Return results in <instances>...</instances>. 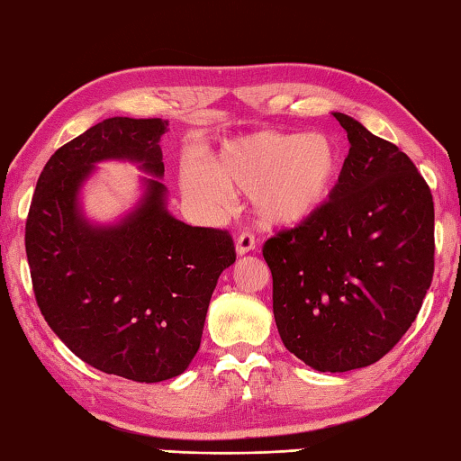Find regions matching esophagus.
Listing matches in <instances>:
<instances>
[{
  "mask_svg": "<svg viewBox=\"0 0 461 461\" xmlns=\"http://www.w3.org/2000/svg\"><path fill=\"white\" fill-rule=\"evenodd\" d=\"M253 249H255V237H253V234H250L249 230L239 232V237H237V255L242 257V255L250 253V250H253Z\"/></svg>",
  "mask_w": 461,
  "mask_h": 461,
  "instance_id": "esophagus-1",
  "label": "esophagus"
}]
</instances>
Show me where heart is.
Instances as JSON below:
<instances>
[{"label":"heart","mask_w":461,"mask_h":461,"mask_svg":"<svg viewBox=\"0 0 461 461\" xmlns=\"http://www.w3.org/2000/svg\"><path fill=\"white\" fill-rule=\"evenodd\" d=\"M341 150L327 134L253 132L224 142L211 162L186 160L180 188L221 206L227 193L253 196L267 227H297L323 211L341 176Z\"/></svg>","instance_id":"obj_1"}]
</instances>
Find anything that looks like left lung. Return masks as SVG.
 Listing matches in <instances>:
<instances>
[{
	"label": "left lung",
	"instance_id": "1",
	"mask_svg": "<svg viewBox=\"0 0 461 461\" xmlns=\"http://www.w3.org/2000/svg\"><path fill=\"white\" fill-rule=\"evenodd\" d=\"M349 154L323 211L268 239L275 323L317 371L379 361L418 317L433 276L431 190L395 144L333 112Z\"/></svg>",
	"mask_w": 461,
	"mask_h": 461
}]
</instances>
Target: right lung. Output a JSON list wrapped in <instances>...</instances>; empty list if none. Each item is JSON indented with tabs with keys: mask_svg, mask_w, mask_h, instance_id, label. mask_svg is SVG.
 Masks as SVG:
<instances>
[{
	"mask_svg": "<svg viewBox=\"0 0 461 461\" xmlns=\"http://www.w3.org/2000/svg\"><path fill=\"white\" fill-rule=\"evenodd\" d=\"M167 126L114 116L64 144L41 170L25 222L33 293L51 331L88 366L138 384L186 371L216 281L237 258L227 230L168 212L160 182ZM104 159L149 175L137 206L110 225L92 223L79 201Z\"/></svg>",
	"mask_w": 461,
	"mask_h": 461,
	"instance_id": "right-lung-1",
	"label": "right lung"
}]
</instances>
